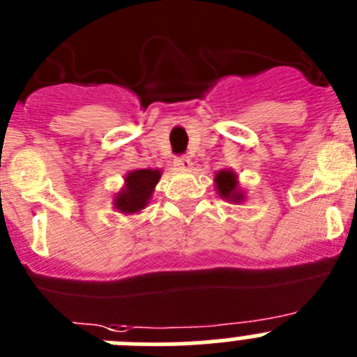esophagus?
I'll list each match as a JSON object with an SVG mask.
<instances>
[{
  "instance_id": "esophagus-1",
  "label": "esophagus",
  "mask_w": 357,
  "mask_h": 357,
  "mask_svg": "<svg viewBox=\"0 0 357 357\" xmlns=\"http://www.w3.org/2000/svg\"><path fill=\"white\" fill-rule=\"evenodd\" d=\"M175 166L178 169H184V172H189V169L193 168V160L189 159V157H176V159H175Z\"/></svg>"
}]
</instances>
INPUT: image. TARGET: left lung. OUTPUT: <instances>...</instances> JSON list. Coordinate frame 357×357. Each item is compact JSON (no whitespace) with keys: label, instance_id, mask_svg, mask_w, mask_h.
Segmentation results:
<instances>
[{"label":"left lung","instance_id":"obj_1","mask_svg":"<svg viewBox=\"0 0 357 357\" xmlns=\"http://www.w3.org/2000/svg\"><path fill=\"white\" fill-rule=\"evenodd\" d=\"M214 185H216V193L223 198V200L230 202V204H243L247 195L239 188L238 173L234 169H220L214 175Z\"/></svg>","mask_w":357,"mask_h":357}]
</instances>
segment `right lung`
Masks as SVG:
<instances>
[{
  "label": "right lung",
  "mask_w": 357,
  "mask_h": 357,
  "mask_svg": "<svg viewBox=\"0 0 357 357\" xmlns=\"http://www.w3.org/2000/svg\"><path fill=\"white\" fill-rule=\"evenodd\" d=\"M162 169L159 168H146V169H134L125 175V184L114 193L112 206L118 213L125 216L137 214L150 204L153 191H155L157 182L160 181Z\"/></svg>",
  "instance_id": "1"
}]
</instances>
